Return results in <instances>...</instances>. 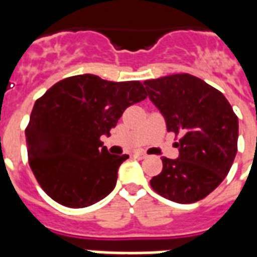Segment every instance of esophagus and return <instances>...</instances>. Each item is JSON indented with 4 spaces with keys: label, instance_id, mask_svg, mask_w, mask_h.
<instances>
[{
    "label": "esophagus",
    "instance_id": "1",
    "mask_svg": "<svg viewBox=\"0 0 257 257\" xmlns=\"http://www.w3.org/2000/svg\"><path fill=\"white\" fill-rule=\"evenodd\" d=\"M135 157H136L138 160H146L149 156H147L146 153H143V151H139V153H136V154H135Z\"/></svg>",
    "mask_w": 257,
    "mask_h": 257
}]
</instances>
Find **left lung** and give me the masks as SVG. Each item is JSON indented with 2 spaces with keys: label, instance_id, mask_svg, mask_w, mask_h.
<instances>
[{
  "label": "left lung",
  "instance_id": "8db88e82",
  "mask_svg": "<svg viewBox=\"0 0 257 257\" xmlns=\"http://www.w3.org/2000/svg\"><path fill=\"white\" fill-rule=\"evenodd\" d=\"M147 95L175 134L178 160L162 157L153 190L178 204L205 198L223 182L238 149V117L220 90L191 74L145 81Z\"/></svg>",
  "mask_w": 257,
  "mask_h": 257
}]
</instances>
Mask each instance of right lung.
Returning <instances> with one entry per match:
<instances>
[{
  "label": "right lung",
  "instance_id": "add662e5",
  "mask_svg": "<svg viewBox=\"0 0 257 257\" xmlns=\"http://www.w3.org/2000/svg\"><path fill=\"white\" fill-rule=\"evenodd\" d=\"M146 97L140 81L112 82L93 74L51 86L36 100L26 126L29 165L41 189L68 208L89 206L111 193L129 156L110 154L100 138Z\"/></svg>",
  "mask_w": 257,
  "mask_h": 257
}]
</instances>
